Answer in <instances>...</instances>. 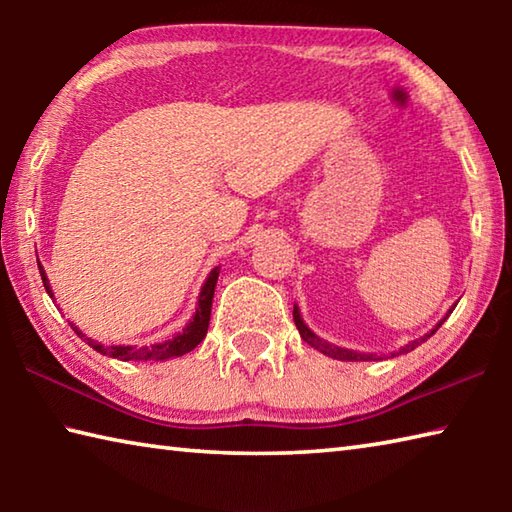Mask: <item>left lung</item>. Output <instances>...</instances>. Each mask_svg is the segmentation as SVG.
<instances>
[{
    "label": "left lung",
    "mask_w": 512,
    "mask_h": 512,
    "mask_svg": "<svg viewBox=\"0 0 512 512\" xmlns=\"http://www.w3.org/2000/svg\"><path fill=\"white\" fill-rule=\"evenodd\" d=\"M456 307V305H454ZM454 307L449 309V314H452L454 311ZM447 314V316H449ZM447 316L440 320V323L431 329L429 334H424L422 339H418V341H411L409 345H406V348H402L400 352L397 354H404V352H409V350H413V348H418V345L422 343V341H427L429 336L436 332V329L445 323L447 320ZM293 320H296V327H298V332H300V336L302 339H305V343H309L311 348H316L318 352H323V354H327V357H332V359H339V361H377V354H366V352H357V350H348V348H339V345H332V343H327V341H323L320 339V336H316L314 332H311V329L305 325V320H302V316H300V309L298 307H293ZM391 357H395V352L391 354ZM381 359V357H379Z\"/></svg>",
    "instance_id": "left-lung-1"
}]
</instances>
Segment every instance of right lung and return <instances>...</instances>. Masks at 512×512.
I'll use <instances>...</instances> for the list:
<instances>
[{
	"label": "right lung",
	"mask_w": 512,
	"mask_h": 512,
	"mask_svg": "<svg viewBox=\"0 0 512 512\" xmlns=\"http://www.w3.org/2000/svg\"><path fill=\"white\" fill-rule=\"evenodd\" d=\"M38 268L42 275V284H45L49 296L54 298V293H51V287H49V277L40 262H38ZM219 271H221V266H216V268H212L210 275H207V280L201 287V293H198V302H196V311H194L192 320H189V323L183 327V332H178L173 339L153 343V345H144V348H135V345H103L99 341L90 339V336H85L74 323H72V329L81 336L83 341H88L92 350H97L101 354H106V357L119 359V361H167L173 357H183V354L192 352L196 345L205 339L207 327H210L212 298H214L216 280H219Z\"/></svg>",
	"instance_id": "right-lung-1"
}]
</instances>
